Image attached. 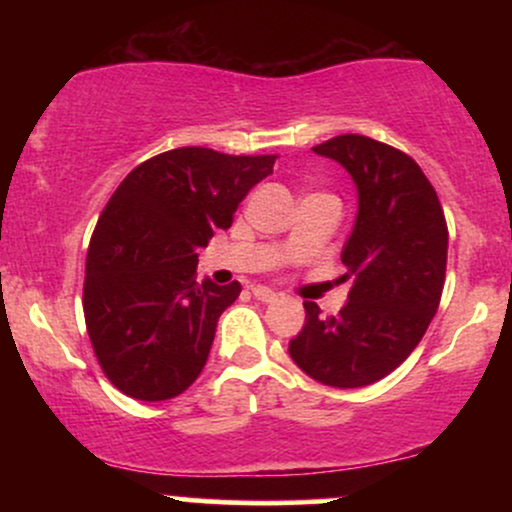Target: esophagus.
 <instances>
[{
    "mask_svg": "<svg viewBox=\"0 0 512 512\" xmlns=\"http://www.w3.org/2000/svg\"><path fill=\"white\" fill-rule=\"evenodd\" d=\"M252 296H255L257 301H262V303H274L276 298H279V293L267 289V286H252Z\"/></svg>",
    "mask_w": 512,
    "mask_h": 512,
    "instance_id": "34e87169",
    "label": "esophagus"
}]
</instances>
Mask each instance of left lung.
Segmentation results:
<instances>
[{"instance_id":"obj_1","label":"left lung","mask_w":512,"mask_h":512,"mask_svg":"<svg viewBox=\"0 0 512 512\" xmlns=\"http://www.w3.org/2000/svg\"><path fill=\"white\" fill-rule=\"evenodd\" d=\"M351 175L358 211L342 248L349 301L320 315L305 301V325L289 354L330 387H366L390 375L421 342L445 284L448 226L438 195L414 158L361 134L313 146Z\"/></svg>"}]
</instances>
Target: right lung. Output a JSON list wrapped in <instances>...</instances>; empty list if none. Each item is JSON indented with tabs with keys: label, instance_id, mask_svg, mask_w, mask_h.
Returning a JSON list of instances; mask_svg holds the SVG:
<instances>
[{
	"label": "right lung",
	"instance_id": "right-lung-1",
	"mask_svg": "<svg viewBox=\"0 0 512 512\" xmlns=\"http://www.w3.org/2000/svg\"><path fill=\"white\" fill-rule=\"evenodd\" d=\"M274 161L182 146L134 168L108 199L88 245L84 317L117 390L163 402L199 378L240 284H199L197 250L231 226Z\"/></svg>",
	"mask_w": 512,
	"mask_h": 512
}]
</instances>
